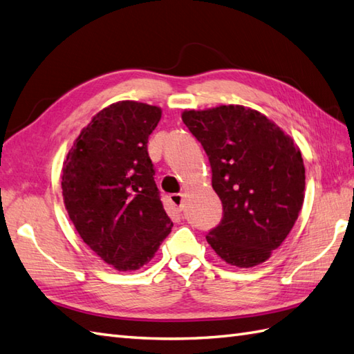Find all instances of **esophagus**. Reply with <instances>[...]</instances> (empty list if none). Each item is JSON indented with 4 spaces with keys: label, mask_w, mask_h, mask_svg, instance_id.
I'll return each instance as SVG.
<instances>
[{
    "label": "esophagus",
    "mask_w": 354,
    "mask_h": 354,
    "mask_svg": "<svg viewBox=\"0 0 354 354\" xmlns=\"http://www.w3.org/2000/svg\"><path fill=\"white\" fill-rule=\"evenodd\" d=\"M170 203L176 207L179 211L184 209V194H174L170 196Z\"/></svg>",
    "instance_id": "34e87169"
}]
</instances>
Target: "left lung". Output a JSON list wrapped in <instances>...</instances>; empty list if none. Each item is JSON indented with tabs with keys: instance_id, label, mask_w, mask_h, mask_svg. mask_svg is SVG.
<instances>
[{
	"instance_id": "1",
	"label": "left lung",
	"mask_w": 354,
	"mask_h": 354,
	"mask_svg": "<svg viewBox=\"0 0 354 354\" xmlns=\"http://www.w3.org/2000/svg\"><path fill=\"white\" fill-rule=\"evenodd\" d=\"M212 170L223 218L207 241L225 262L250 268L266 262L295 223L305 201V164L294 140L244 105L184 110Z\"/></svg>"
}]
</instances>
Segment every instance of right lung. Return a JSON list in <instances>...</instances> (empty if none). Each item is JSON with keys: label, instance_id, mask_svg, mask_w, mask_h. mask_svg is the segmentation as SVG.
I'll return each mask as SVG.
<instances>
[{"label": "right lung", "instance_id": "right-lung-1", "mask_svg": "<svg viewBox=\"0 0 354 354\" xmlns=\"http://www.w3.org/2000/svg\"><path fill=\"white\" fill-rule=\"evenodd\" d=\"M161 113L137 101L105 106L81 129L63 162L71 221L88 248L119 271L147 264L174 226L147 155Z\"/></svg>", "mask_w": 354, "mask_h": 354}]
</instances>
